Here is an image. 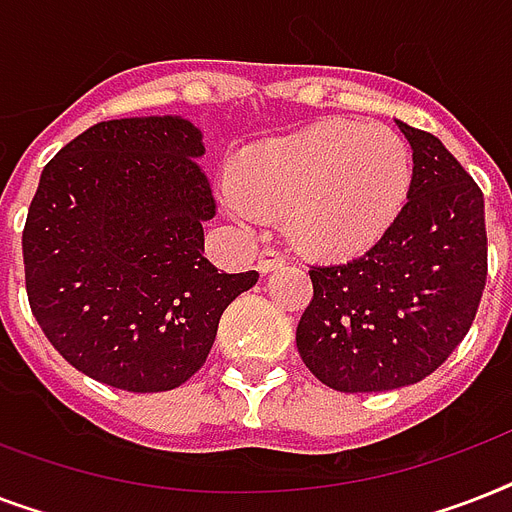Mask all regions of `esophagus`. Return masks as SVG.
Listing matches in <instances>:
<instances>
[{"mask_svg": "<svg viewBox=\"0 0 512 512\" xmlns=\"http://www.w3.org/2000/svg\"><path fill=\"white\" fill-rule=\"evenodd\" d=\"M284 263H287V257L281 255V252H273V249H265V252H260V257H257V268H260V273L276 271V268H281Z\"/></svg>", "mask_w": 512, "mask_h": 512, "instance_id": "esophagus-1", "label": "esophagus"}]
</instances>
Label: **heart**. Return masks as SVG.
<instances>
[{"label":"heart","mask_w":512,"mask_h":512,"mask_svg":"<svg viewBox=\"0 0 512 512\" xmlns=\"http://www.w3.org/2000/svg\"><path fill=\"white\" fill-rule=\"evenodd\" d=\"M412 188V154L380 124L327 119L241 151L223 207L239 220L279 212L297 247L356 255L388 233Z\"/></svg>","instance_id":"heart-1"}]
</instances>
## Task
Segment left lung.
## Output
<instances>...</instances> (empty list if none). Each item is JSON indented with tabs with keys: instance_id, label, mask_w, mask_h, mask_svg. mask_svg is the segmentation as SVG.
I'll return each mask as SVG.
<instances>
[{
	"instance_id": "obj_1",
	"label": "left lung",
	"mask_w": 512,
	"mask_h": 512,
	"mask_svg": "<svg viewBox=\"0 0 512 512\" xmlns=\"http://www.w3.org/2000/svg\"><path fill=\"white\" fill-rule=\"evenodd\" d=\"M396 124L412 146L409 199L366 255L311 265L313 300L297 324L305 366L342 393L425 380L484 295V193L436 135Z\"/></svg>"
}]
</instances>
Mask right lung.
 <instances>
[{"label": "right lung", "mask_w": 512, "mask_h": 512, "mask_svg": "<svg viewBox=\"0 0 512 512\" xmlns=\"http://www.w3.org/2000/svg\"><path fill=\"white\" fill-rule=\"evenodd\" d=\"M201 132L183 116L92 124L42 170L23 228L31 311L79 372L159 393L199 372L257 271L204 257L215 217Z\"/></svg>", "instance_id": "add662e5"}]
</instances>
